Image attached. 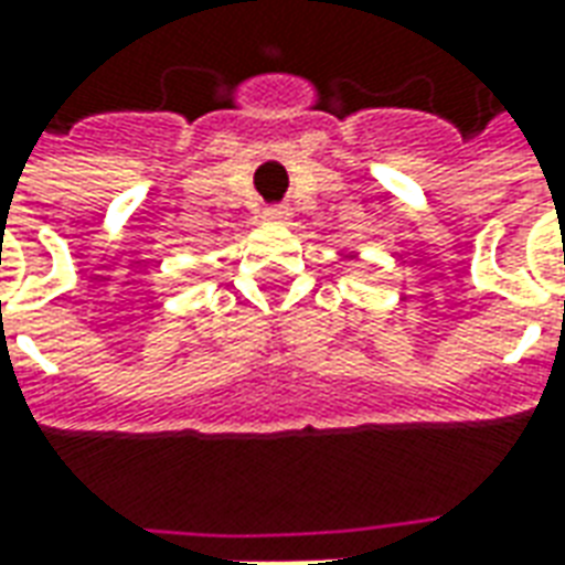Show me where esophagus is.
<instances>
[{
  "label": "esophagus",
  "mask_w": 565,
  "mask_h": 565,
  "mask_svg": "<svg viewBox=\"0 0 565 565\" xmlns=\"http://www.w3.org/2000/svg\"><path fill=\"white\" fill-rule=\"evenodd\" d=\"M263 221L269 223H287L290 221V209H284V205H275V209L263 211Z\"/></svg>",
  "instance_id": "esophagus-1"
}]
</instances>
